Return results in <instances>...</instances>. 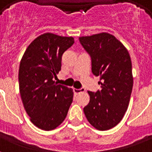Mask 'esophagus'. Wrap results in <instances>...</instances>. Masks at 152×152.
Wrapping results in <instances>:
<instances>
[{
    "mask_svg": "<svg viewBox=\"0 0 152 152\" xmlns=\"http://www.w3.org/2000/svg\"><path fill=\"white\" fill-rule=\"evenodd\" d=\"M73 91H74V92L76 93V94H79V93L83 92V91H84V89H83V88H79V89L74 88Z\"/></svg>",
    "mask_w": 152,
    "mask_h": 152,
    "instance_id": "1",
    "label": "esophagus"
}]
</instances>
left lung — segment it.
<instances>
[{
  "label": "left lung",
  "mask_w": 152,
  "mask_h": 152,
  "mask_svg": "<svg viewBox=\"0 0 152 152\" xmlns=\"http://www.w3.org/2000/svg\"><path fill=\"white\" fill-rule=\"evenodd\" d=\"M91 59V72L99 76L101 89L88 91L90 102L83 112L91 125L108 130L118 125L129 103L133 85L129 53L115 37L108 33L79 38Z\"/></svg>",
  "instance_id": "1"
}]
</instances>
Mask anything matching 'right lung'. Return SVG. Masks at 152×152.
<instances>
[{"mask_svg": "<svg viewBox=\"0 0 152 152\" xmlns=\"http://www.w3.org/2000/svg\"><path fill=\"white\" fill-rule=\"evenodd\" d=\"M73 43L72 37L46 33L30 44L20 61V96L31 122L41 129L61 125L72 102L71 88L53 79L61 70L62 55Z\"/></svg>", "mask_w": 152, "mask_h": 152, "instance_id": "right-lung-1", "label": "right lung"}]
</instances>
